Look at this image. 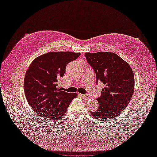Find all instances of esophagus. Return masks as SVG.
I'll return each mask as SVG.
<instances>
[{
	"label": "esophagus",
	"instance_id": "34e87169",
	"mask_svg": "<svg viewBox=\"0 0 157 157\" xmlns=\"http://www.w3.org/2000/svg\"><path fill=\"white\" fill-rule=\"evenodd\" d=\"M81 96L84 99H86V100H88V99H90V98H91V96H89V94H81Z\"/></svg>",
	"mask_w": 157,
	"mask_h": 157
}]
</instances>
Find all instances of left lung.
Returning a JSON list of instances; mask_svg holds the SVG:
<instances>
[{"instance_id": "1", "label": "left lung", "mask_w": 157, "mask_h": 157, "mask_svg": "<svg viewBox=\"0 0 157 157\" xmlns=\"http://www.w3.org/2000/svg\"><path fill=\"white\" fill-rule=\"evenodd\" d=\"M85 56L96 73V82L105 85L97 99L99 108L91 114L99 121L114 119L126 108L133 93L135 79L131 67L114 53H85Z\"/></svg>"}]
</instances>
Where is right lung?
Segmentation results:
<instances>
[{"label":"right lung","mask_w":157,"mask_h":157,"mask_svg":"<svg viewBox=\"0 0 157 157\" xmlns=\"http://www.w3.org/2000/svg\"><path fill=\"white\" fill-rule=\"evenodd\" d=\"M80 53L51 52L36 58L30 64L24 78V92L29 104L40 117L59 119L66 113L78 94L58 88L68 63L77 59Z\"/></svg>","instance_id":"1"}]
</instances>
